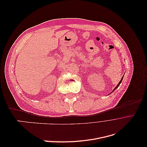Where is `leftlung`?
Instances as JSON below:
<instances>
[{"instance_id": "left-lung-1", "label": "left lung", "mask_w": 147, "mask_h": 147, "mask_svg": "<svg viewBox=\"0 0 147 147\" xmlns=\"http://www.w3.org/2000/svg\"><path fill=\"white\" fill-rule=\"evenodd\" d=\"M123 77H124V75H123V77L121 78V80H120V82H119L118 83V85H117V86L116 87H115V88L113 89V91H112V92H113V91H115V90H117V88H118V86H119V84H121V82H122V80H123Z\"/></svg>"}]
</instances>
